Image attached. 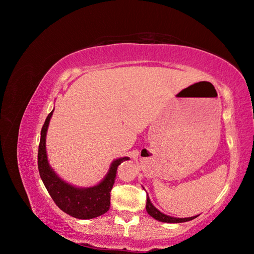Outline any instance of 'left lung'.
Listing matches in <instances>:
<instances>
[{
  "label": "left lung",
  "instance_id": "obj_1",
  "mask_svg": "<svg viewBox=\"0 0 254 254\" xmlns=\"http://www.w3.org/2000/svg\"><path fill=\"white\" fill-rule=\"evenodd\" d=\"M146 211L150 215L151 217H153L155 219L159 220V221H163V222H168V224H178V222H186V221H190L191 219L196 218L197 216L194 217H188V218H176V217H172V216H167V215L161 213L157 207L153 206V204L150 202V199L147 195V201H146Z\"/></svg>",
  "mask_w": 254,
  "mask_h": 254
}]
</instances>
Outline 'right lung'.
I'll use <instances>...</instances> for the list:
<instances>
[{"label": "right lung", "mask_w": 254, "mask_h": 254, "mask_svg": "<svg viewBox=\"0 0 254 254\" xmlns=\"http://www.w3.org/2000/svg\"><path fill=\"white\" fill-rule=\"evenodd\" d=\"M54 110L48 115L41 129L39 149H38V168L41 179L52 199L60 210L79 219H91L105 214L110 207V191L117 177L119 165L128 157L120 158L112 162L104 180L92 188H75L60 179L50 166L45 137Z\"/></svg>", "instance_id": "obj_1"}]
</instances>
